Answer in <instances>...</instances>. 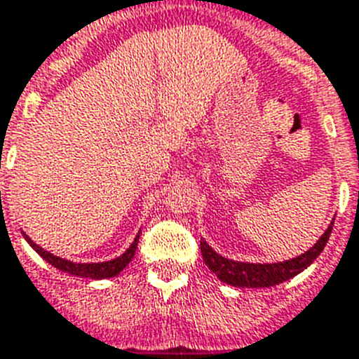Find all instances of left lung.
I'll return each instance as SVG.
<instances>
[{
	"label": "left lung",
	"instance_id": "left-lung-1",
	"mask_svg": "<svg viewBox=\"0 0 359 359\" xmlns=\"http://www.w3.org/2000/svg\"><path fill=\"white\" fill-rule=\"evenodd\" d=\"M332 224L328 226L325 233L319 237V241L305 254L297 255L294 259L283 261V263H241V261H231L222 255H219L206 241H201V252L206 266L215 273L222 283L231 285V287L241 288H268L276 287L279 283L288 281L299 272H303L306 266L314 263V259L323 252L325 245L328 243V237L332 233Z\"/></svg>",
	"mask_w": 359,
	"mask_h": 359
}]
</instances>
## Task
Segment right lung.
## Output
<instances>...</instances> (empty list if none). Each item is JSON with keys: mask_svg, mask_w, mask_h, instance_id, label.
Returning <instances> with one entry per match:
<instances>
[{"mask_svg": "<svg viewBox=\"0 0 359 359\" xmlns=\"http://www.w3.org/2000/svg\"><path fill=\"white\" fill-rule=\"evenodd\" d=\"M23 237H25L27 243H29V245H31L32 248H34L36 252H38L45 261H47V263L53 264V266L58 268V270H62V272H67L71 273V276H78V277H89V279H107V277L118 276L123 268L131 263V259H133L135 255V250H137L138 246L140 233L135 237L131 246H129V248L126 250L120 257L113 259V261H104V263H72V261H67V259L53 255L50 252H47V250H43L41 246L36 245V243H32L27 233H23Z\"/></svg>", "mask_w": 359, "mask_h": 359, "instance_id": "right-lung-1", "label": "right lung"}]
</instances>
